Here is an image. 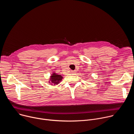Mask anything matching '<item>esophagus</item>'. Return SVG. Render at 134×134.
I'll return each instance as SVG.
<instances>
[{
    "instance_id": "obj_1",
    "label": "esophagus",
    "mask_w": 134,
    "mask_h": 134,
    "mask_svg": "<svg viewBox=\"0 0 134 134\" xmlns=\"http://www.w3.org/2000/svg\"><path fill=\"white\" fill-rule=\"evenodd\" d=\"M71 73H73V74L76 73V70H73V71H71Z\"/></svg>"
}]
</instances>
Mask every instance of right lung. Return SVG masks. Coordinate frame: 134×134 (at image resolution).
<instances>
[{"label":"right lung","instance_id":"1","mask_svg":"<svg viewBox=\"0 0 134 134\" xmlns=\"http://www.w3.org/2000/svg\"><path fill=\"white\" fill-rule=\"evenodd\" d=\"M50 79H50L51 83H53L54 84H59V82L62 80L63 77L60 75H58L55 73H53V74H52V76H51Z\"/></svg>","mask_w":134,"mask_h":134}]
</instances>
